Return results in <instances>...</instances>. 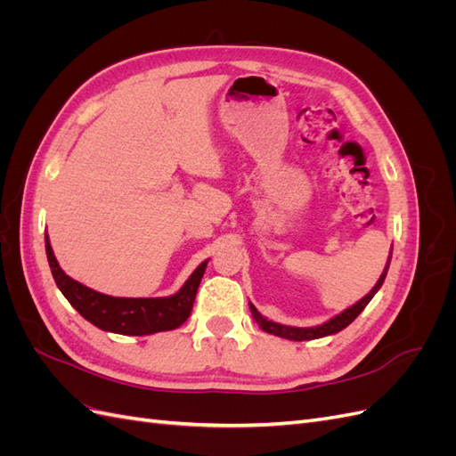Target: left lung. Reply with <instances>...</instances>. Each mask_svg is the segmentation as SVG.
Listing matches in <instances>:
<instances>
[{
  "mask_svg": "<svg viewBox=\"0 0 456 456\" xmlns=\"http://www.w3.org/2000/svg\"><path fill=\"white\" fill-rule=\"evenodd\" d=\"M388 266H390V258H388V265H386V268H384L382 275L379 278L377 285L372 287L370 291H369L360 302H355L354 306H350L348 310H344L342 314L335 315L333 320L325 322L323 325H317V327H289V325H281V323H273V322H268L266 317H262V315L258 314V310L249 302L251 314H253L255 322L258 323V327H260L262 330H266V333L275 335V337L287 338V340H312V338H322V337H327V335H335V333H338V330H342L344 327H348V325L355 320V317L365 310V306L369 305L370 298L375 297L379 289L382 287L386 273H388Z\"/></svg>",
  "mask_w": 456,
  "mask_h": 456,
  "instance_id": "obj_1",
  "label": "left lung"
}]
</instances>
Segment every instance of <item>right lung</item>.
Wrapping results in <instances>:
<instances>
[{
    "label": "right lung",
    "instance_id": "obj_1",
    "mask_svg": "<svg viewBox=\"0 0 456 456\" xmlns=\"http://www.w3.org/2000/svg\"><path fill=\"white\" fill-rule=\"evenodd\" d=\"M45 251L54 283H57L68 302H70L87 322H91L102 330H110V333L133 337H144L151 333H159V330H171L181 327L188 320L191 306H194L200 281L203 278L207 262H201L194 270V273L186 280V283L181 287V291L171 297L121 298L93 291V289L81 285L79 281L72 280L70 275H66L64 270L59 266L57 258L53 255L47 233Z\"/></svg>",
    "mask_w": 456,
    "mask_h": 456
}]
</instances>
